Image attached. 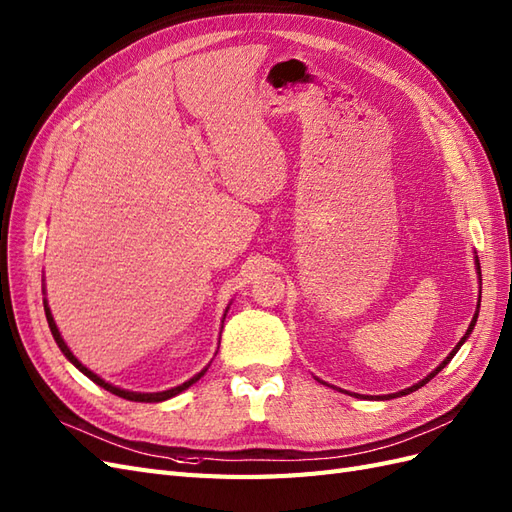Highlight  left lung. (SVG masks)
<instances>
[{"label": "left lung", "instance_id": "1", "mask_svg": "<svg viewBox=\"0 0 512 512\" xmlns=\"http://www.w3.org/2000/svg\"><path fill=\"white\" fill-rule=\"evenodd\" d=\"M476 270H478V274H480V264H478V257H476ZM478 309H480V300H478ZM478 309H476V313H474V317H472V321H470V326H467V332L463 334V339L457 343V347L455 349H452V352L446 356V360L440 364V367H437L435 371H431L425 379H422V382H418V384H414V386H410V388H405V390H401V392H394V394H386V397H377V399H397V397H403V394H410V392H414V390H418L420 386H425L427 382H429V379H433L437 373H440L444 367H446V364L452 360V356H455L457 352H459V347L467 341V337H470V334H472V330H474V326H476V319H478ZM354 397H358V394H354Z\"/></svg>", "mask_w": 512, "mask_h": 512}]
</instances>
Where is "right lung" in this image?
Here are the masks:
<instances>
[{
	"mask_svg": "<svg viewBox=\"0 0 512 512\" xmlns=\"http://www.w3.org/2000/svg\"><path fill=\"white\" fill-rule=\"evenodd\" d=\"M227 309H229V306H227ZM45 315H47V321H49V328H51L53 339H55L57 347L62 349V354H64L72 364H75V367H77L83 375L90 377L94 384H98L100 388H105V390H109V392H113V394H118V397H122V399H126V401H139V403H158V401H167V399L175 397V394H180L182 390H186L188 386H193V384L197 382V379H201L203 375H206V371H208V367H210V364H208L206 369L199 371L195 377L188 379V382H184V384H180V386H175V388H169V390H163V392H130V390H124V388H118V386H113V384L105 382V379L98 377L96 373H92L90 369L85 367V364H81V362L77 360V356L70 352V347H68V345H66V341L62 339L60 330H57V326H55V319H53V315H51V309H49L47 300H45ZM225 315H227V311H225Z\"/></svg>",
	"mask_w": 512,
	"mask_h": 512,
	"instance_id": "1",
	"label": "right lung"
}]
</instances>
